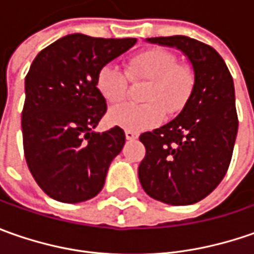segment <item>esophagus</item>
I'll list each match as a JSON object with an SVG mask.
<instances>
[{"label":"esophagus","instance_id":"obj_1","mask_svg":"<svg viewBox=\"0 0 254 254\" xmlns=\"http://www.w3.org/2000/svg\"><path fill=\"white\" fill-rule=\"evenodd\" d=\"M126 138H127V140H135V138H138V134L127 130V131H126Z\"/></svg>","mask_w":254,"mask_h":254}]
</instances>
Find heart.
Masks as SVG:
<instances>
[{"label": "heart", "instance_id": "obj_1", "mask_svg": "<svg viewBox=\"0 0 254 254\" xmlns=\"http://www.w3.org/2000/svg\"><path fill=\"white\" fill-rule=\"evenodd\" d=\"M130 80L147 82L142 104H123L109 113V122L128 131H144L158 126L168 114L180 113L195 89V72L188 64L178 62L174 52L150 48L131 56L126 70L104 64L96 74V87L104 100L117 104L126 100Z\"/></svg>", "mask_w": 254, "mask_h": 254}]
</instances>
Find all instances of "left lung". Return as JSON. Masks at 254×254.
Segmentation results:
<instances>
[{
    "mask_svg": "<svg viewBox=\"0 0 254 254\" xmlns=\"http://www.w3.org/2000/svg\"><path fill=\"white\" fill-rule=\"evenodd\" d=\"M147 41L187 55L195 89L178 117L140 135L145 157L138 178L154 199L190 205L208 196L229 168L239 126L233 79L222 56L200 41L182 35Z\"/></svg>",
    "mask_w": 254,
    "mask_h": 254,
    "instance_id": "obj_1",
    "label": "left lung"
}]
</instances>
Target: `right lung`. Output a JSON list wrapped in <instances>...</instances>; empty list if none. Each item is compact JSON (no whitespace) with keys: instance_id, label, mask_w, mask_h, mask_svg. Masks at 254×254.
<instances>
[{"instance_id":"add662e5","label":"right lung","mask_w":254,"mask_h":254,"mask_svg":"<svg viewBox=\"0 0 254 254\" xmlns=\"http://www.w3.org/2000/svg\"><path fill=\"white\" fill-rule=\"evenodd\" d=\"M135 42V38L66 35L31 64L21 122L24 154L34 180L51 198L77 203L102 190L126 134L117 126L92 131L107 112L96 74Z\"/></svg>"}]
</instances>
